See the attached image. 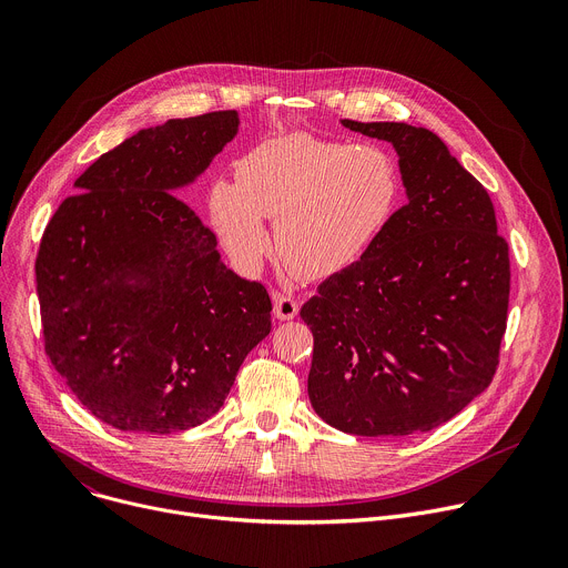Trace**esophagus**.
<instances>
[{
	"label": "esophagus",
	"mask_w": 568,
	"mask_h": 568,
	"mask_svg": "<svg viewBox=\"0 0 568 568\" xmlns=\"http://www.w3.org/2000/svg\"><path fill=\"white\" fill-rule=\"evenodd\" d=\"M273 306H275V316L280 321H293L300 311V302L293 295H284V293L273 295Z\"/></svg>",
	"instance_id": "esophagus-1"
}]
</instances>
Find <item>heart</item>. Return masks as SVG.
I'll use <instances>...</instances> for the list:
<instances>
[{
	"instance_id": "heart-1",
	"label": "heart",
	"mask_w": 568,
	"mask_h": 568,
	"mask_svg": "<svg viewBox=\"0 0 568 568\" xmlns=\"http://www.w3.org/2000/svg\"><path fill=\"white\" fill-rule=\"evenodd\" d=\"M397 194V171L382 149L295 133L247 151L236 182L212 186L210 214L245 268L268 255L262 216L275 219L280 260L300 277L321 280L363 255L390 221Z\"/></svg>"
}]
</instances>
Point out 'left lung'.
<instances>
[{
	"instance_id": "left-lung-1",
	"label": "left lung",
	"mask_w": 568,
	"mask_h": 568,
	"mask_svg": "<svg viewBox=\"0 0 568 568\" xmlns=\"http://www.w3.org/2000/svg\"><path fill=\"white\" fill-rule=\"evenodd\" d=\"M343 125L395 146L408 203L358 262L304 302L308 399L343 433L433 430L496 374L508 327V241L485 186L435 133L399 121Z\"/></svg>"
}]
</instances>
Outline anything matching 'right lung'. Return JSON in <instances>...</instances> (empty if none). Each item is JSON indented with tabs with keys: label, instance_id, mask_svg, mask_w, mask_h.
Returning a JSON list of instances; mask_svg holds the SVG:
<instances>
[{
	"label": "right lung",
	"instance_id": "add662e5",
	"mask_svg": "<svg viewBox=\"0 0 568 568\" xmlns=\"http://www.w3.org/2000/svg\"><path fill=\"white\" fill-rule=\"evenodd\" d=\"M236 129V112L219 110L140 131L85 169L44 227V352L79 402L119 430L207 422L271 334L266 286L225 268L216 234L178 196Z\"/></svg>",
	"mask_w": 568,
	"mask_h": 568
}]
</instances>
